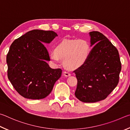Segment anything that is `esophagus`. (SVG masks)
I'll return each mask as SVG.
<instances>
[{
    "label": "esophagus",
    "mask_w": 130,
    "mask_h": 130,
    "mask_svg": "<svg viewBox=\"0 0 130 130\" xmlns=\"http://www.w3.org/2000/svg\"><path fill=\"white\" fill-rule=\"evenodd\" d=\"M63 75H64L65 76H70V75H71V74H70L69 72L64 71V72H63Z\"/></svg>",
    "instance_id": "esophagus-1"
}]
</instances>
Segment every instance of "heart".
Listing matches in <instances>:
<instances>
[{
  "label": "heart",
  "mask_w": 130,
  "mask_h": 130,
  "mask_svg": "<svg viewBox=\"0 0 130 130\" xmlns=\"http://www.w3.org/2000/svg\"><path fill=\"white\" fill-rule=\"evenodd\" d=\"M91 47L90 43L85 39H65L59 42L54 51L49 54L50 59L58 63L63 60V64L70 70L80 67L89 59Z\"/></svg>",
  "instance_id": "heart-1"
}]
</instances>
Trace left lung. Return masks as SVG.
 Wrapping results in <instances>:
<instances>
[{
  "label": "left lung",
  "instance_id": "1",
  "mask_svg": "<svg viewBox=\"0 0 130 130\" xmlns=\"http://www.w3.org/2000/svg\"><path fill=\"white\" fill-rule=\"evenodd\" d=\"M91 47L89 59L75 70L78 80L75 95L85 103L105 99L119 82L121 71L119 52L105 36L98 31L89 32Z\"/></svg>",
  "mask_w": 130,
  "mask_h": 130
}]
</instances>
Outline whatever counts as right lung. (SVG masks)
I'll use <instances>...</instances> for the list:
<instances>
[{
  "instance_id": "add662e5",
  "label": "right lung",
  "mask_w": 130,
  "mask_h": 130,
  "mask_svg": "<svg viewBox=\"0 0 130 130\" xmlns=\"http://www.w3.org/2000/svg\"><path fill=\"white\" fill-rule=\"evenodd\" d=\"M58 36L53 31L34 29L13 41L7 55L8 78L25 98L41 99L52 91L62 70L52 69L48 52L43 43Z\"/></svg>"
}]
</instances>
